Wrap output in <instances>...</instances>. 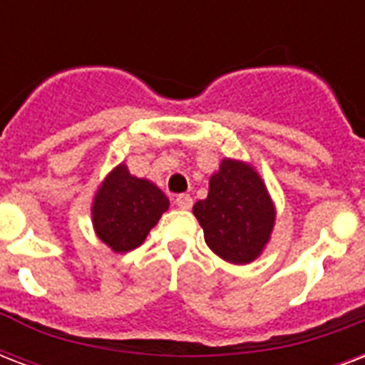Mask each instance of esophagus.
<instances>
[{
	"mask_svg": "<svg viewBox=\"0 0 365 365\" xmlns=\"http://www.w3.org/2000/svg\"><path fill=\"white\" fill-rule=\"evenodd\" d=\"M174 202H176L178 208H182V210H189V208L193 206V197L187 193H182V195H178L176 199H174Z\"/></svg>",
	"mask_w": 365,
	"mask_h": 365,
	"instance_id": "esophagus-1",
	"label": "esophagus"
}]
</instances>
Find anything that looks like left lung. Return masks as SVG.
I'll return each instance as SVG.
<instances>
[{
    "mask_svg": "<svg viewBox=\"0 0 365 365\" xmlns=\"http://www.w3.org/2000/svg\"><path fill=\"white\" fill-rule=\"evenodd\" d=\"M193 214L210 250L239 265L261 254L274 225V208L257 172L231 159L210 178L208 197L195 202Z\"/></svg>",
    "mask_w": 365,
    "mask_h": 365,
    "instance_id": "obj_1",
    "label": "left lung"
}]
</instances>
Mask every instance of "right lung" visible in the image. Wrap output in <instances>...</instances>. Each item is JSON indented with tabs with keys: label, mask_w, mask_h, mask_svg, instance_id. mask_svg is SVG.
Masks as SVG:
<instances>
[{
	"label": "right lung",
	"mask_w": 365,
	"mask_h": 365,
	"mask_svg": "<svg viewBox=\"0 0 365 365\" xmlns=\"http://www.w3.org/2000/svg\"><path fill=\"white\" fill-rule=\"evenodd\" d=\"M166 210L165 193L148 180L130 176L121 165L102 183L94 199V229L111 250L128 252L145 240Z\"/></svg>",
	"instance_id": "add662e5"
}]
</instances>
